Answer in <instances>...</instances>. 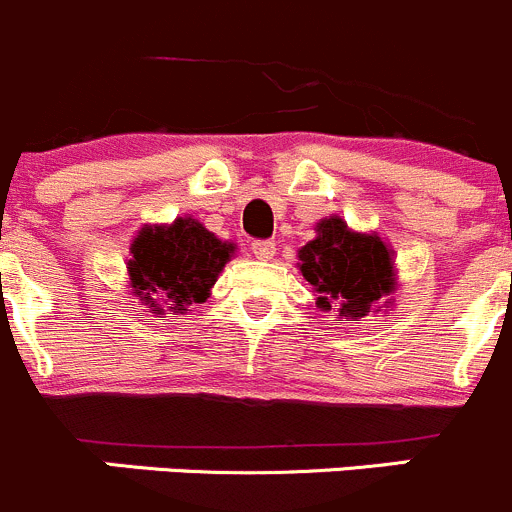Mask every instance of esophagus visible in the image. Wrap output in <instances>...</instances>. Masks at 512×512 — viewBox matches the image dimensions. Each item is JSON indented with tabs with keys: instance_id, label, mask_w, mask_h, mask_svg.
Wrapping results in <instances>:
<instances>
[{
	"instance_id": "34e87169",
	"label": "esophagus",
	"mask_w": 512,
	"mask_h": 512,
	"mask_svg": "<svg viewBox=\"0 0 512 512\" xmlns=\"http://www.w3.org/2000/svg\"><path fill=\"white\" fill-rule=\"evenodd\" d=\"M252 252H255V257H260V260H272V255H275V242L255 240L252 242Z\"/></svg>"
}]
</instances>
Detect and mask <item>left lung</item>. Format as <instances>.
<instances>
[{"label": "left lung", "instance_id": "obj_1", "mask_svg": "<svg viewBox=\"0 0 512 512\" xmlns=\"http://www.w3.org/2000/svg\"><path fill=\"white\" fill-rule=\"evenodd\" d=\"M300 272L318 293V305L346 318H364L394 290L391 252L376 234H358L338 217L318 224V237L298 252Z\"/></svg>", "mask_w": 512, "mask_h": 512}]
</instances>
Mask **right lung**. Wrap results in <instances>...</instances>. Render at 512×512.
<instances>
[{"label":"right lung","mask_w":512,"mask_h":512,"mask_svg":"<svg viewBox=\"0 0 512 512\" xmlns=\"http://www.w3.org/2000/svg\"><path fill=\"white\" fill-rule=\"evenodd\" d=\"M232 252V245L189 217L176 219L171 227H143L128 260L131 288L159 315L184 313L209 298Z\"/></svg>","instance_id":"add662e5"}]
</instances>
